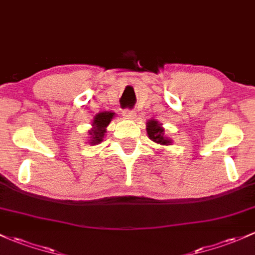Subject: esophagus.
Here are the masks:
<instances>
[{
	"label": "esophagus",
	"mask_w": 255,
	"mask_h": 255,
	"mask_svg": "<svg viewBox=\"0 0 255 255\" xmlns=\"http://www.w3.org/2000/svg\"><path fill=\"white\" fill-rule=\"evenodd\" d=\"M123 116L127 117L128 119H133L136 117V112L132 109H125V111H123Z\"/></svg>",
	"instance_id": "1"
}]
</instances>
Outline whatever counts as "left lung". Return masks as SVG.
Returning a JSON list of instances; mask_svg holds the SVG:
<instances>
[{
    "mask_svg": "<svg viewBox=\"0 0 255 255\" xmlns=\"http://www.w3.org/2000/svg\"><path fill=\"white\" fill-rule=\"evenodd\" d=\"M147 133L148 137L154 141L155 143L163 144V146H169L171 143L170 138L164 137V128H161V124L157 122V120H148L147 123Z\"/></svg>",
    "mask_w": 255,
    "mask_h": 255,
    "instance_id": "obj_1",
    "label": "left lung"
}]
</instances>
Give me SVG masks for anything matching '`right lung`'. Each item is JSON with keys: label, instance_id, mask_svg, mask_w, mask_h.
<instances>
[{"label": "right lung", "instance_id": "1", "mask_svg": "<svg viewBox=\"0 0 255 255\" xmlns=\"http://www.w3.org/2000/svg\"><path fill=\"white\" fill-rule=\"evenodd\" d=\"M114 116H116V113H112V112H101V113L96 114L94 122H92V128L89 131V133L91 135L90 144H97L101 141H103L105 133L107 132V127Z\"/></svg>", "mask_w": 255, "mask_h": 255}]
</instances>
